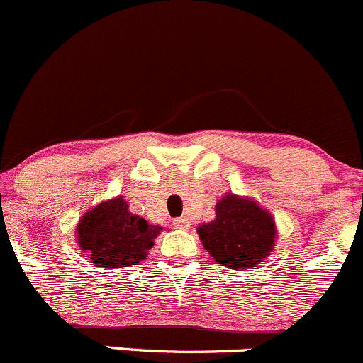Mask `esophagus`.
Instances as JSON below:
<instances>
[{
  "label": "esophagus",
  "mask_w": 363,
  "mask_h": 363,
  "mask_svg": "<svg viewBox=\"0 0 363 363\" xmlns=\"http://www.w3.org/2000/svg\"><path fill=\"white\" fill-rule=\"evenodd\" d=\"M173 224H174V228H177V229H189V228H190L189 220H186L185 217H180V219L174 220Z\"/></svg>",
  "instance_id": "esophagus-1"
}]
</instances>
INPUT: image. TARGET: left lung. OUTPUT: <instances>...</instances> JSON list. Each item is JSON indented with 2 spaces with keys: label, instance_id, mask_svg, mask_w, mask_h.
Segmentation results:
<instances>
[{
  "label": "left lung",
  "instance_id": "left-lung-1",
  "mask_svg": "<svg viewBox=\"0 0 363 363\" xmlns=\"http://www.w3.org/2000/svg\"><path fill=\"white\" fill-rule=\"evenodd\" d=\"M197 233L217 263L250 270L272 253L277 228L270 212L257 202L228 194L216 206V219L199 225Z\"/></svg>",
  "mask_w": 363,
  "mask_h": 363
}]
</instances>
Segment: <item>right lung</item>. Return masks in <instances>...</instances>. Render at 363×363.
Masks as SVG:
<instances>
[{
	"label": "right lung",
	"mask_w": 363,
	"mask_h": 363,
	"mask_svg": "<svg viewBox=\"0 0 363 363\" xmlns=\"http://www.w3.org/2000/svg\"><path fill=\"white\" fill-rule=\"evenodd\" d=\"M161 231V225L132 214L122 197L98 203L81 217L76 228L79 248L86 251L95 267L106 270L138 265L147 257Z\"/></svg>",
	"instance_id": "add662e5"
}]
</instances>
